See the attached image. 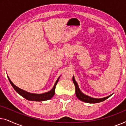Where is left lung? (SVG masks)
Returning a JSON list of instances; mask_svg holds the SVG:
<instances>
[{
  "label": "left lung",
  "instance_id": "8db88e82",
  "mask_svg": "<svg viewBox=\"0 0 126 126\" xmlns=\"http://www.w3.org/2000/svg\"><path fill=\"white\" fill-rule=\"evenodd\" d=\"M73 83L75 84V88H76V95L77 97L80 100L84 101V102L88 103H97L101 102V101H103L106 100V99H107L108 98H109L111 95L107 96V97L101 98V99H96V98H93L91 97H89V96L86 95V94H84L83 93H82L81 91H80V89H79L78 84L77 83V82L76 81L75 77L73 76Z\"/></svg>",
  "mask_w": 126,
  "mask_h": 126
}]
</instances>
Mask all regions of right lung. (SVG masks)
I'll list each match as a JSON object with an SVG mask.
<instances>
[{
  "instance_id": "obj_1",
  "label": "right lung",
  "mask_w": 126,
  "mask_h": 126,
  "mask_svg": "<svg viewBox=\"0 0 126 126\" xmlns=\"http://www.w3.org/2000/svg\"><path fill=\"white\" fill-rule=\"evenodd\" d=\"M8 80L10 82V84H11V85L13 86L14 89H15V91L20 94V96H22V97L25 98L26 99L30 101H45L47 100L50 99L51 98L53 97V96L55 94V89H56V87L57 84L59 80L60 77H58L56 83H55L54 87L49 92L44 93V94H32V93L27 92L26 91L23 90V89H20L19 88L16 87V85H15L12 81L10 80L9 77H8Z\"/></svg>"
}]
</instances>
